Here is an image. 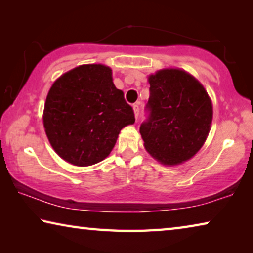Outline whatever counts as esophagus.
Instances as JSON below:
<instances>
[{
    "label": "esophagus",
    "mask_w": 253,
    "mask_h": 253,
    "mask_svg": "<svg viewBox=\"0 0 253 253\" xmlns=\"http://www.w3.org/2000/svg\"><path fill=\"white\" fill-rule=\"evenodd\" d=\"M132 109H134V114H135V117L136 118H138V116H139V106L137 105V104H135V105H132Z\"/></svg>",
    "instance_id": "obj_1"
}]
</instances>
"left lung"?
<instances>
[{
  "instance_id": "8db88e82",
  "label": "left lung",
  "mask_w": 253,
  "mask_h": 253,
  "mask_svg": "<svg viewBox=\"0 0 253 253\" xmlns=\"http://www.w3.org/2000/svg\"><path fill=\"white\" fill-rule=\"evenodd\" d=\"M147 118L139 131L144 146L164 165L193 157L207 139L212 102L202 84L181 69H163L148 77Z\"/></svg>"
}]
</instances>
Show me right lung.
I'll list each match as a JSON object with an SVG mask.
<instances>
[{
  "instance_id": "right-lung-1",
  "label": "right lung",
  "mask_w": 253,
  "mask_h": 253,
  "mask_svg": "<svg viewBox=\"0 0 253 253\" xmlns=\"http://www.w3.org/2000/svg\"><path fill=\"white\" fill-rule=\"evenodd\" d=\"M134 123V110L104 65H84L66 72L46 96L45 134L55 153L77 166L105 160L119 131Z\"/></svg>"
}]
</instances>
